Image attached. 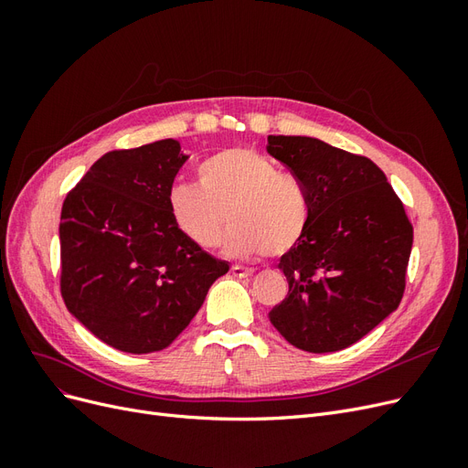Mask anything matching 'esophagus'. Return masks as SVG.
<instances>
[{"instance_id":"1","label":"esophagus","mask_w":468,"mask_h":468,"mask_svg":"<svg viewBox=\"0 0 468 468\" xmlns=\"http://www.w3.org/2000/svg\"><path fill=\"white\" fill-rule=\"evenodd\" d=\"M232 275H234V277H239V279H244V277L253 275V269L242 267V265H232Z\"/></svg>"}]
</instances>
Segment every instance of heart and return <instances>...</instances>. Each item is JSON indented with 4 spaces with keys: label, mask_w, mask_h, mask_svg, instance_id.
<instances>
[{
    "label": "heart",
    "mask_w": 468,
    "mask_h": 468,
    "mask_svg": "<svg viewBox=\"0 0 468 468\" xmlns=\"http://www.w3.org/2000/svg\"><path fill=\"white\" fill-rule=\"evenodd\" d=\"M197 177L199 186L176 183L167 193L169 215L195 246L217 248L229 220L226 250L238 258H279L301 242L310 222L308 191L271 158L229 148L207 158Z\"/></svg>",
    "instance_id": "obj_1"
}]
</instances>
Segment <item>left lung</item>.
Wrapping results in <instances>:
<instances>
[{
    "label": "left lung",
    "instance_id": "8db88e82",
    "mask_svg": "<svg viewBox=\"0 0 468 468\" xmlns=\"http://www.w3.org/2000/svg\"><path fill=\"white\" fill-rule=\"evenodd\" d=\"M267 152L310 197L308 229L279 261L289 294L269 320L303 351L346 349L399 308L414 229L365 155L310 136H267Z\"/></svg>",
    "mask_w": 468,
    "mask_h": 468
}]
</instances>
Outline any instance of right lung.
Segmentation results:
<instances>
[{"mask_svg":"<svg viewBox=\"0 0 468 468\" xmlns=\"http://www.w3.org/2000/svg\"><path fill=\"white\" fill-rule=\"evenodd\" d=\"M187 158L174 138L107 152L62 205V299L119 351L165 349L230 269L183 236L169 215L167 193Z\"/></svg>","mask_w":468,"mask_h":468,"instance_id":"1","label":"right lung"}]
</instances>
